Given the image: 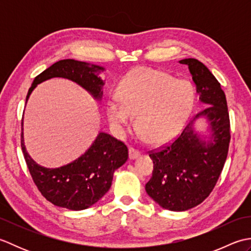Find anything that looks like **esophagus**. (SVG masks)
<instances>
[{"label": "esophagus", "mask_w": 251, "mask_h": 251, "mask_svg": "<svg viewBox=\"0 0 251 251\" xmlns=\"http://www.w3.org/2000/svg\"><path fill=\"white\" fill-rule=\"evenodd\" d=\"M139 155H140V152L136 150V149H134V148L129 149V158L130 159H136Z\"/></svg>", "instance_id": "obj_1"}]
</instances>
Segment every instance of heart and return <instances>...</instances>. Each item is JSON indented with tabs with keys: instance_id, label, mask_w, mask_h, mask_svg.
<instances>
[{
	"instance_id": "b5f03b06",
	"label": "heart",
	"mask_w": 251,
	"mask_h": 251,
	"mask_svg": "<svg viewBox=\"0 0 251 251\" xmlns=\"http://www.w3.org/2000/svg\"><path fill=\"white\" fill-rule=\"evenodd\" d=\"M119 101L112 99L106 115L117 130L129 129L134 116L137 128L151 143L174 139L189 119L195 102V90L185 79L150 68H138L122 79Z\"/></svg>"
}]
</instances>
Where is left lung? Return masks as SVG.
Returning a JSON list of instances; mask_svg holds the SVG:
<instances>
[{"instance_id":"8db88e82","label":"left lung","mask_w":251,"mask_h":251,"mask_svg":"<svg viewBox=\"0 0 251 251\" xmlns=\"http://www.w3.org/2000/svg\"><path fill=\"white\" fill-rule=\"evenodd\" d=\"M179 62L188 66L201 102L207 106L169 146L149 154L154 166L147 193L172 211L191 209L209 196L225 166L231 139L226 98L220 83L197 59ZM201 117L208 121L212 131L208 141H202L194 129V123Z\"/></svg>"}]
</instances>
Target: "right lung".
Instances as JSON below:
<instances>
[{
	"label": "right lung",
	"mask_w": 251,
	"mask_h": 251,
	"mask_svg": "<svg viewBox=\"0 0 251 251\" xmlns=\"http://www.w3.org/2000/svg\"><path fill=\"white\" fill-rule=\"evenodd\" d=\"M103 70L102 67L74 59L57 61L34 78L25 103L37 84L52 77L71 79L95 99L101 100L104 82L98 74ZM21 149L31 177L42 195L55 206L70 210H83L96 204L111 188L115 170L128 158V149L124 143L105 132H99L82 156L58 168L40 166L30 157L25 147L24 132H21Z\"/></svg>",
	"instance_id": "add662e5"
}]
</instances>
